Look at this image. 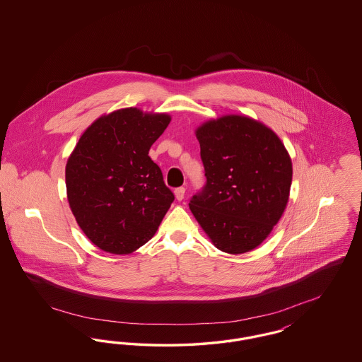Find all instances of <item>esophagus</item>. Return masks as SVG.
Listing matches in <instances>:
<instances>
[{"label":"esophagus","mask_w":362,"mask_h":362,"mask_svg":"<svg viewBox=\"0 0 362 362\" xmlns=\"http://www.w3.org/2000/svg\"><path fill=\"white\" fill-rule=\"evenodd\" d=\"M185 192H186L185 187H177V189H175V197H176V199H177V201H182V199L185 198Z\"/></svg>","instance_id":"obj_1"}]
</instances>
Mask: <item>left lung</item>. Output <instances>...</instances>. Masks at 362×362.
I'll return each mask as SVG.
<instances>
[{
    "mask_svg": "<svg viewBox=\"0 0 362 362\" xmlns=\"http://www.w3.org/2000/svg\"><path fill=\"white\" fill-rule=\"evenodd\" d=\"M206 185L189 210L213 244L244 254L279 221L292 185V160L276 133L248 117L226 115L197 129Z\"/></svg>",
    "mask_w": 362,
    "mask_h": 362,
    "instance_id": "8db88e82",
    "label": "left lung"
}]
</instances>
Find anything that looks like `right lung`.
<instances>
[{"label": "right lung", "instance_id": "right-lung-1", "mask_svg": "<svg viewBox=\"0 0 362 362\" xmlns=\"http://www.w3.org/2000/svg\"><path fill=\"white\" fill-rule=\"evenodd\" d=\"M170 122L167 114L122 108L93 122L70 155L71 213L105 252L130 254L151 240L175 199L148 156Z\"/></svg>", "mask_w": 362, "mask_h": 362}]
</instances>
